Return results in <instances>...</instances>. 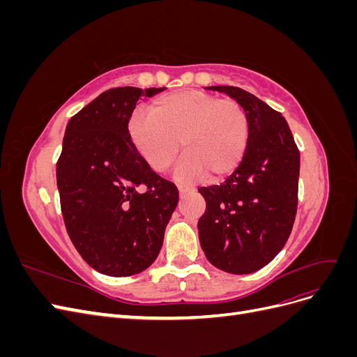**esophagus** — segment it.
<instances>
[{
    "label": "esophagus",
    "mask_w": 357,
    "mask_h": 357,
    "mask_svg": "<svg viewBox=\"0 0 357 357\" xmlns=\"http://www.w3.org/2000/svg\"><path fill=\"white\" fill-rule=\"evenodd\" d=\"M189 192H192V189H190V188H188V186H183V185H180V186H178V193H180V197L186 195V193H189Z\"/></svg>",
    "instance_id": "obj_1"
}]
</instances>
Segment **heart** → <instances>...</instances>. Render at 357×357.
<instances>
[{
  "instance_id": "1",
  "label": "heart",
  "mask_w": 357,
  "mask_h": 357,
  "mask_svg": "<svg viewBox=\"0 0 357 357\" xmlns=\"http://www.w3.org/2000/svg\"><path fill=\"white\" fill-rule=\"evenodd\" d=\"M129 138L149 168L165 172L181 150L176 177L183 181L229 176L245 155L250 122L232 98L202 91H176L156 98L150 114L135 112L128 122Z\"/></svg>"
}]
</instances>
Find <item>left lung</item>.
<instances>
[{"label": "left lung", "mask_w": 357, "mask_h": 357, "mask_svg": "<svg viewBox=\"0 0 357 357\" xmlns=\"http://www.w3.org/2000/svg\"><path fill=\"white\" fill-rule=\"evenodd\" d=\"M238 101L250 122L245 155L220 186L201 188L207 208L199 243L211 265L231 274L264 268L284 247L298 207L299 150L282 113L235 86H211Z\"/></svg>", "instance_id": "obj_1"}]
</instances>
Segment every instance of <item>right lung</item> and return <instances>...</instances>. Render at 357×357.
I'll return each mask as SVG.
<instances>
[{
  "instance_id": "1",
  "label": "right lung",
  "mask_w": 357,
  "mask_h": 357,
  "mask_svg": "<svg viewBox=\"0 0 357 357\" xmlns=\"http://www.w3.org/2000/svg\"><path fill=\"white\" fill-rule=\"evenodd\" d=\"M146 91L102 92L74 114L56 164L61 211L70 240L86 264L110 277H128L155 262L178 202V190L149 168L128 132Z\"/></svg>"
}]
</instances>
